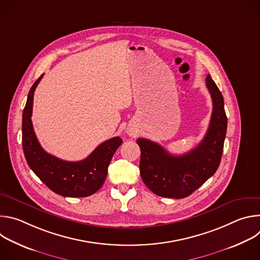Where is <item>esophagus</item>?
<instances>
[{
	"mask_svg": "<svg viewBox=\"0 0 260 260\" xmlns=\"http://www.w3.org/2000/svg\"><path fill=\"white\" fill-rule=\"evenodd\" d=\"M126 134H127L129 137L135 138V137L137 136V131H136L134 127H127V128H126Z\"/></svg>",
	"mask_w": 260,
	"mask_h": 260,
	"instance_id": "1",
	"label": "esophagus"
}]
</instances>
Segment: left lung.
<instances>
[{"label":"left lung","instance_id":"8db88e82","mask_svg":"<svg viewBox=\"0 0 260 260\" xmlns=\"http://www.w3.org/2000/svg\"><path fill=\"white\" fill-rule=\"evenodd\" d=\"M206 85L213 102L209 128L203 141L182 155L169 153L162 146L148 139H138L141 149L140 174L146 186L162 198L183 199L212 177L217 171L228 128L224 101L210 75Z\"/></svg>","mask_w":260,"mask_h":260}]
</instances>
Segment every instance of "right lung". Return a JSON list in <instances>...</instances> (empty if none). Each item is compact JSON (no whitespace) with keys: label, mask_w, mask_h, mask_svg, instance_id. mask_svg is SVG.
I'll use <instances>...</instances> for the list:
<instances>
[{"label":"right lung","mask_w":260,"mask_h":260,"mask_svg":"<svg viewBox=\"0 0 260 260\" xmlns=\"http://www.w3.org/2000/svg\"><path fill=\"white\" fill-rule=\"evenodd\" d=\"M42 77L43 75L32 84L23 109L22 148L26 162L53 192L69 198L89 197L102 187L111 159L122 144V140L114 137L103 142L91 154L80 161H66L47 153L35 135L30 118L34 92Z\"/></svg>","instance_id":"obj_1"}]
</instances>
